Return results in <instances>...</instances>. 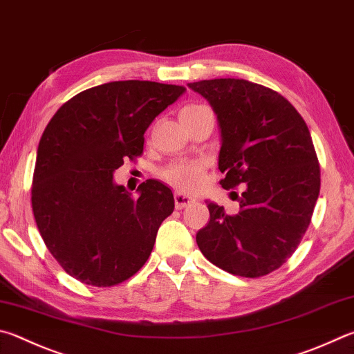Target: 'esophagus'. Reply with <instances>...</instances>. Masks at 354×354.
<instances>
[{"label": "esophagus", "instance_id": "1", "mask_svg": "<svg viewBox=\"0 0 354 354\" xmlns=\"http://www.w3.org/2000/svg\"><path fill=\"white\" fill-rule=\"evenodd\" d=\"M195 203V198H192L189 195H184L181 192H176L175 194V205L176 209H184L187 207V205H192Z\"/></svg>", "mask_w": 354, "mask_h": 354}]
</instances>
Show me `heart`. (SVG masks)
Instances as JSON below:
<instances>
[{
    "label": "heart",
    "mask_w": 354,
    "mask_h": 354,
    "mask_svg": "<svg viewBox=\"0 0 354 354\" xmlns=\"http://www.w3.org/2000/svg\"><path fill=\"white\" fill-rule=\"evenodd\" d=\"M203 105H187L183 108L181 114L195 113L203 110ZM204 169L205 162L198 159H179L165 167L160 171V176L165 183H169L173 187L181 192H196L203 185L204 181Z\"/></svg>",
    "instance_id": "b5f03b06"
}]
</instances>
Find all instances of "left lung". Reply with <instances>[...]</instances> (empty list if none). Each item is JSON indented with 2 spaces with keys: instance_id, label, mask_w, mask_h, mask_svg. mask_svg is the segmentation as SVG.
I'll use <instances>...</instances> for the list:
<instances>
[{
  "instance_id": "8db88e82",
  "label": "left lung",
  "mask_w": 354,
  "mask_h": 354,
  "mask_svg": "<svg viewBox=\"0 0 354 354\" xmlns=\"http://www.w3.org/2000/svg\"><path fill=\"white\" fill-rule=\"evenodd\" d=\"M187 86L216 114L220 184H244L239 214L207 201L210 220L196 234L198 248L223 271L261 277L283 265L310 226L320 190L310 130L283 95L259 83L214 79Z\"/></svg>"
}]
</instances>
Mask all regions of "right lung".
I'll list each match as a JSON object with an SVG mask.
<instances>
[{
	"label": "right lung",
	"instance_id": "obj_1",
	"mask_svg": "<svg viewBox=\"0 0 354 354\" xmlns=\"http://www.w3.org/2000/svg\"><path fill=\"white\" fill-rule=\"evenodd\" d=\"M185 88L149 80L110 82L74 95L44 128L32 181L40 235L60 266L93 286L122 283L145 265L175 209L156 179L138 196L114 183L124 159L144 150V133Z\"/></svg>",
	"mask_w": 354,
	"mask_h": 354
}]
</instances>
